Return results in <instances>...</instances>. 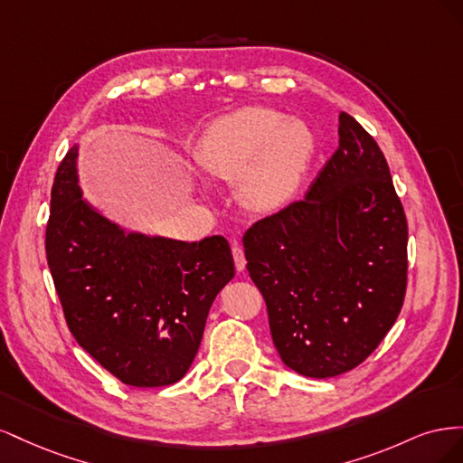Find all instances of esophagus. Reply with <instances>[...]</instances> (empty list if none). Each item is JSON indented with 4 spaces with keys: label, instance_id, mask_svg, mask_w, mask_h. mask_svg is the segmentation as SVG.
I'll return each mask as SVG.
<instances>
[{
    "label": "esophagus",
    "instance_id": "esophagus-1",
    "mask_svg": "<svg viewBox=\"0 0 463 463\" xmlns=\"http://www.w3.org/2000/svg\"><path fill=\"white\" fill-rule=\"evenodd\" d=\"M232 255H233V262H235V269H237V272H243V270H245V266H247L243 249H241L240 245H233V247H232Z\"/></svg>",
    "mask_w": 463,
    "mask_h": 463
}]
</instances>
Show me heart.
<instances>
[{"label":"heart","mask_w":463,"mask_h":463,"mask_svg":"<svg viewBox=\"0 0 463 463\" xmlns=\"http://www.w3.org/2000/svg\"><path fill=\"white\" fill-rule=\"evenodd\" d=\"M313 150L315 137L301 119L253 106L210 125L201 137L197 162L214 177L240 175L243 203L269 213L298 193Z\"/></svg>","instance_id":"b5f03b06"}]
</instances>
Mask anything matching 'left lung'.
<instances>
[{"mask_svg": "<svg viewBox=\"0 0 463 463\" xmlns=\"http://www.w3.org/2000/svg\"><path fill=\"white\" fill-rule=\"evenodd\" d=\"M338 135L305 199L243 237L278 354L311 378L365 361L396 322L408 284V222L384 154L345 111Z\"/></svg>", "mask_w": 463, "mask_h": 463, "instance_id": "left-lung-1", "label": "left lung"}]
</instances>
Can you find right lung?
I'll return each instance as SVG.
<instances>
[{
  "label": "right lung",
  "mask_w": 463,
  "mask_h": 463,
  "mask_svg": "<svg viewBox=\"0 0 463 463\" xmlns=\"http://www.w3.org/2000/svg\"><path fill=\"white\" fill-rule=\"evenodd\" d=\"M79 146L52 187L46 259L67 326L123 384L156 388L185 376L206 317L235 274L226 237L177 241L125 232L82 199Z\"/></svg>",
  "instance_id": "1"
}]
</instances>
